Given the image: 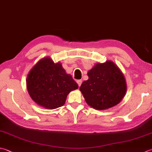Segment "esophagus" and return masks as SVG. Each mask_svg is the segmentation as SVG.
Segmentation results:
<instances>
[{
	"instance_id": "esophagus-1",
	"label": "esophagus",
	"mask_w": 152,
	"mask_h": 152,
	"mask_svg": "<svg viewBox=\"0 0 152 152\" xmlns=\"http://www.w3.org/2000/svg\"><path fill=\"white\" fill-rule=\"evenodd\" d=\"M77 84H78L79 87H80V86H81V84H82V81H81V80H78V81H77Z\"/></svg>"
}]
</instances>
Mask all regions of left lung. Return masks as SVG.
Listing matches in <instances>:
<instances>
[{"label":"left lung","instance_id":"8db88e82","mask_svg":"<svg viewBox=\"0 0 152 152\" xmlns=\"http://www.w3.org/2000/svg\"><path fill=\"white\" fill-rule=\"evenodd\" d=\"M88 79L79 88L86 102L97 110L118 104L126 92L124 77L113 62L97 64L88 71Z\"/></svg>","mask_w":152,"mask_h":152}]
</instances>
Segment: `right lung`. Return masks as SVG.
Returning a JSON list of instances; mask_svg holds the SVG:
<instances>
[{"mask_svg": "<svg viewBox=\"0 0 152 152\" xmlns=\"http://www.w3.org/2000/svg\"><path fill=\"white\" fill-rule=\"evenodd\" d=\"M28 91L34 102L48 109L64 105L68 94L79 86L59 63L49 58L37 63L28 75Z\"/></svg>", "mask_w": 152, "mask_h": 152, "instance_id": "obj_1", "label": "right lung"}]
</instances>
